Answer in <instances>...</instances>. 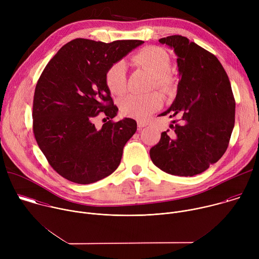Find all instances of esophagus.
<instances>
[{"mask_svg":"<svg viewBox=\"0 0 259 259\" xmlns=\"http://www.w3.org/2000/svg\"><path fill=\"white\" fill-rule=\"evenodd\" d=\"M137 125H138V128H143V127H145L147 124L145 123V122H142V121H137Z\"/></svg>","mask_w":259,"mask_h":259,"instance_id":"obj_1","label":"esophagus"}]
</instances>
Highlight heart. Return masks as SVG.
I'll return each instance as SVG.
<instances>
[{"label": "heart", "instance_id": "obj_1", "mask_svg": "<svg viewBox=\"0 0 259 259\" xmlns=\"http://www.w3.org/2000/svg\"><path fill=\"white\" fill-rule=\"evenodd\" d=\"M131 62L146 70L154 78V85L162 91H169L173 80L170 73V57L166 51L159 47H146L132 56ZM105 82L110 92L121 95L127 86V69L123 61L110 66L105 73ZM163 105V98L158 93L145 95L130 94L121 101V110L125 116L143 120L155 113Z\"/></svg>", "mask_w": 259, "mask_h": 259}]
</instances>
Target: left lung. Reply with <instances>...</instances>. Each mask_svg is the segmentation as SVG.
Returning a JSON list of instances; mask_svg holds the SVG:
<instances>
[{
	"label": "left lung",
	"instance_id": "obj_1",
	"mask_svg": "<svg viewBox=\"0 0 259 259\" xmlns=\"http://www.w3.org/2000/svg\"><path fill=\"white\" fill-rule=\"evenodd\" d=\"M177 56L180 80L171 106L160 116L179 117L162 132L150 156L162 171L194 176L226 153L235 126L236 102L227 72L215 55L186 36L159 40Z\"/></svg>",
	"mask_w": 259,
	"mask_h": 259
}]
</instances>
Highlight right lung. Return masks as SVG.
I'll return each mask as SVG.
<instances>
[{
    "label": "right lung",
    "instance_id": "add662e5",
    "mask_svg": "<svg viewBox=\"0 0 259 259\" xmlns=\"http://www.w3.org/2000/svg\"><path fill=\"white\" fill-rule=\"evenodd\" d=\"M143 41L112 43L75 39L54 55L36 83L32 130L50 166L65 179L96 182L120 165L126 142L136 132V121L113 122L118 107L110 97L105 73ZM106 116L100 130L93 124Z\"/></svg>",
    "mask_w": 259,
    "mask_h": 259
}]
</instances>
